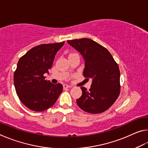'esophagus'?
I'll return each instance as SVG.
<instances>
[{
	"label": "esophagus",
	"mask_w": 148,
	"mask_h": 148,
	"mask_svg": "<svg viewBox=\"0 0 148 148\" xmlns=\"http://www.w3.org/2000/svg\"><path fill=\"white\" fill-rule=\"evenodd\" d=\"M71 86H69V85H67V84H64L63 85V88L64 89H67V88H71Z\"/></svg>",
	"instance_id": "esophagus-1"
}]
</instances>
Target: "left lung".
Wrapping results in <instances>:
<instances>
[{
  "mask_svg": "<svg viewBox=\"0 0 148 148\" xmlns=\"http://www.w3.org/2000/svg\"><path fill=\"white\" fill-rule=\"evenodd\" d=\"M67 42L83 57L84 76L92 79L89 90L81 87L82 95L76 100L77 105L84 111L91 114L106 111L120 93L118 64L108 50L91 39H75Z\"/></svg>",
  "mask_w": 148,
  "mask_h": 148,
  "instance_id": "left-lung-1",
  "label": "left lung"
}]
</instances>
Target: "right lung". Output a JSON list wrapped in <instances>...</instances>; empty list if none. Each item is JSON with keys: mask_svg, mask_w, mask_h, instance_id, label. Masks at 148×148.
<instances>
[{"mask_svg": "<svg viewBox=\"0 0 148 148\" xmlns=\"http://www.w3.org/2000/svg\"><path fill=\"white\" fill-rule=\"evenodd\" d=\"M64 42L41 44L32 47L19 59L14 72V83L20 101L30 110H46L56 103L62 91L61 84L45 79L57 52Z\"/></svg>", "mask_w": 148, "mask_h": 148, "instance_id": "1", "label": "right lung"}]
</instances>
